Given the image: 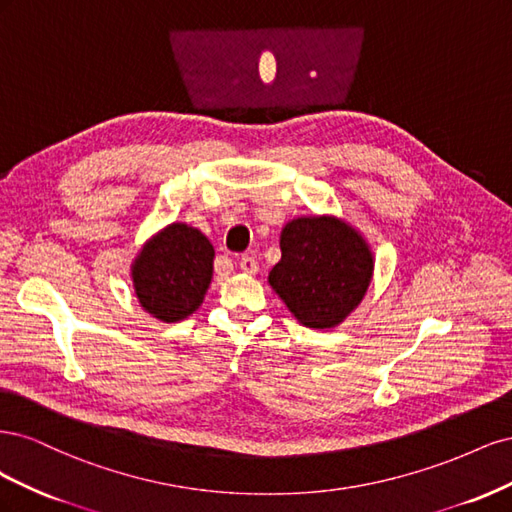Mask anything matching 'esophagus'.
<instances>
[{"label": "esophagus", "mask_w": 512, "mask_h": 512, "mask_svg": "<svg viewBox=\"0 0 512 512\" xmlns=\"http://www.w3.org/2000/svg\"><path fill=\"white\" fill-rule=\"evenodd\" d=\"M239 269L247 275H254L258 271V262L254 256H241L239 258Z\"/></svg>", "instance_id": "obj_1"}]
</instances>
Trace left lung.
Masks as SVG:
<instances>
[{
	"instance_id": "obj_1",
	"label": "left lung",
	"mask_w": 512,
	"mask_h": 512,
	"mask_svg": "<svg viewBox=\"0 0 512 512\" xmlns=\"http://www.w3.org/2000/svg\"><path fill=\"white\" fill-rule=\"evenodd\" d=\"M282 260L269 286L307 329H335L361 305L376 258L367 239L337 215H301L280 235Z\"/></svg>"
}]
</instances>
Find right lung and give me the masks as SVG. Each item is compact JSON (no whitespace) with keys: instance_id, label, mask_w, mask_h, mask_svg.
<instances>
[{"instance_id":"right-lung-1","label":"right lung","mask_w":512,"mask_h":512,"mask_svg":"<svg viewBox=\"0 0 512 512\" xmlns=\"http://www.w3.org/2000/svg\"><path fill=\"white\" fill-rule=\"evenodd\" d=\"M213 258L215 250L203 232L170 222L143 243L130 265L138 305L162 322L192 316L211 286Z\"/></svg>"}]
</instances>
